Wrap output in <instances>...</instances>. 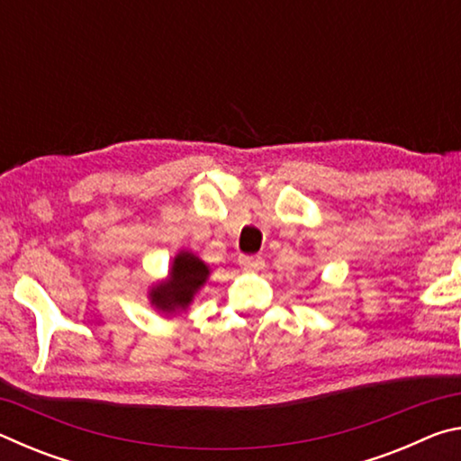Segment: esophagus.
<instances>
[{
	"label": "esophagus",
	"mask_w": 461,
	"mask_h": 461,
	"mask_svg": "<svg viewBox=\"0 0 461 461\" xmlns=\"http://www.w3.org/2000/svg\"><path fill=\"white\" fill-rule=\"evenodd\" d=\"M238 264L248 272H258L264 268V258L262 256H240Z\"/></svg>",
	"instance_id": "34e87169"
}]
</instances>
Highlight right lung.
<instances>
[{"instance_id": "1", "label": "right lung", "mask_w": 461, "mask_h": 461, "mask_svg": "<svg viewBox=\"0 0 461 461\" xmlns=\"http://www.w3.org/2000/svg\"><path fill=\"white\" fill-rule=\"evenodd\" d=\"M209 267L193 252H178L168 270V278L160 280L150 288V303L162 311L173 315L185 311L193 303V296L207 283Z\"/></svg>"}]
</instances>
